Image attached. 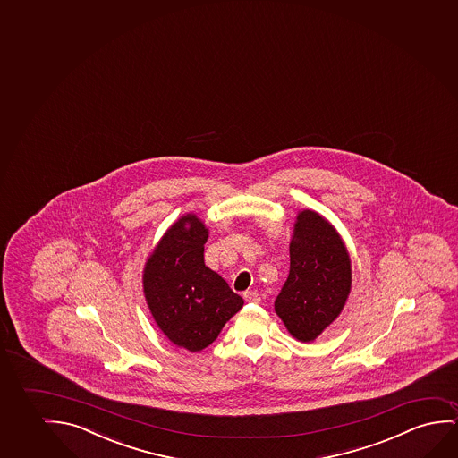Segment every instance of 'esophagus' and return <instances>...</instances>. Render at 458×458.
<instances>
[{"instance_id":"1","label":"esophagus","mask_w":458,"mask_h":458,"mask_svg":"<svg viewBox=\"0 0 458 458\" xmlns=\"http://www.w3.org/2000/svg\"><path fill=\"white\" fill-rule=\"evenodd\" d=\"M243 298H245V301H248V303H259L260 301V295H259L256 290H246L245 293H243Z\"/></svg>"}]
</instances>
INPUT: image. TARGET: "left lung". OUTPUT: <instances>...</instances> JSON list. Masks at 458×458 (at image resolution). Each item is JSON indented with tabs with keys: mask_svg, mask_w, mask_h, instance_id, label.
Here are the masks:
<instances>
[{
	"mask_svg": "<svg viewBox=\"0 0 458 458\" xmlns=\"http://www.w3.org/2000/svg\"><path fill=\"white\" fill-rule=\"evenodd\" d=\"M289 250V277L275 310L292 337L314 342L347 303L352 259L335 225L310 208L298 212Z\"/></svg>",
	"mask_w": 458,
	"mask_h": 458,
	"instance_id": "left-lung-1",
	"label": "left lung"
}]
</instances>
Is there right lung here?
Masks as SVG:
<instances>
[{
	"mask_svg": "<svg viewBox=\"0 0 458 458\" xmlns=\"http://www.w3.org/2000/svg\"><path fill=\"white\" fill-rule=\"evenodd\" d=\"M207 239L204 221L187 213L161 235L142 270L144 297L157 327L175 347L191 353L208 347L245 303L204 264Z\"/></svg>",
	"mask_w": 458,
	"mask_h": 458,
	"instance_id": "obj_1",
	"label": "right lung"
}]
</instances>
